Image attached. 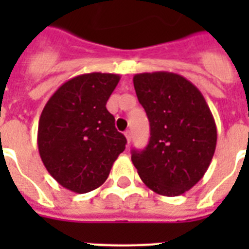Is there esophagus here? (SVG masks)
<instances>
[{
	"instance_id": "34e87169",
	"label": "esophagus",
	"mask_w": 249,
	"mask_h": 249,
	"mask_svg": "<svg viewBox=\"0 0 249 249\" xmlns=\"http://www.w3.org/2000/svg\"><path fill=\"white\" fill-rule=\"evenodd\" d=\"M124 134L125 137H126V141H128V144H129L130 143V141H132V132H130V130H126Z\"/></svg>"
}]
</instances>
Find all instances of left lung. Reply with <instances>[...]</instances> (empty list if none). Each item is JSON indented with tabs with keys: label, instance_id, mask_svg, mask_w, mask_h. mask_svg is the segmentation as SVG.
I'll list each match as a JSON object with an SVG mask.
<instances>
[{
	"label": "left lung",
	"instance_id": "left-lung-1",
	"mask_svg": "<svg viewBox=\"0 0 249 249\" xmlns=\"http://www.w3.org/2000/svg\"><path fill=\"white\" fill-rule=\"evenodd\" d=\"M138 101L150 121L144 150L132 151V161L148 189L178 196L200 181L216 150L217 129L200 90L172 72L133 77Z\"/></svg>",
	"mask_w": 249,
	"mask_h": 249
}]
</instances>
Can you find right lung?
Wrapping results in <instances>:
<instances>
[{"mask_svg": "<svg viewBox=\"0 0 249 249\" xmlns=\"http://www.w3.org/2000/svg\"><path fill=\"white\" fill-rule=\"evenodd\" d=\"M120 81L115 73L68 80L45 105L37 144L45 168L59 185L85 194L103 185L126 138L115 128L106 103Z\"/></svg>", "mask_w": 249, "mask_h": 249, "instance_id": "1", "label": "right lung"}]
</instances>
